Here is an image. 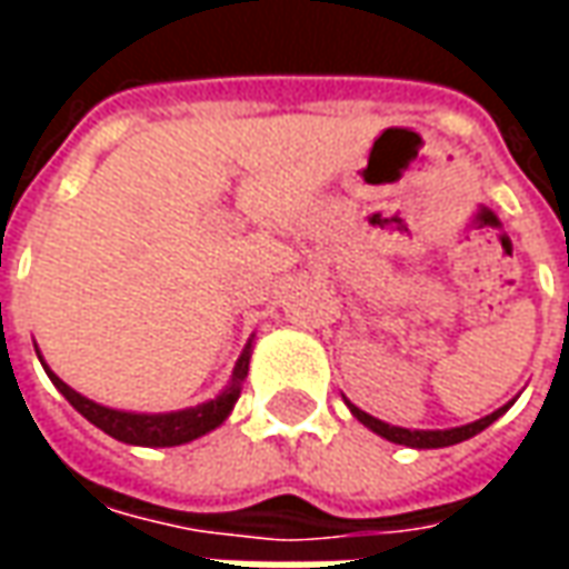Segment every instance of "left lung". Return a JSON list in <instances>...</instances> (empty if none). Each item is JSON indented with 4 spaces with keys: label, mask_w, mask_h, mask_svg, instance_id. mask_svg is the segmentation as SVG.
I'll list each match as a JSON object with an SVG mask.
<instances>
[{
    "label": "left lung",
    "mask_w": 569,
    "mask_h": 569,
    "mask_svg": "<svg viewBox=\"0 0 569 569\" xmlns=\"http://www.w3.org/2000/svg\"><path fill=\"white\" fill-rule=\"evenodd\" d=\"M509 406H512V402H509ZM509 406L497 408L493 415L476 420V423H466V427H453V429H402V427H390V423H383V420H375L371 415H366V411H359V408L353 406H350V411H353V418H357L359 423H366L371 432H378V436H383L387 441L408 445V448H448V445L472 439L476 432L490 427L493 420L500 418L502 411H509Z\"/></svg>",
    "instance_id": "obj_1"
}]
</instances>
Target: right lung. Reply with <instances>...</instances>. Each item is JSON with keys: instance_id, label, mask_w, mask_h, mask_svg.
Instances as JSON below:
<instances>
[{"instance_id": "obj_1", "label": "right lung", "mask_w": 569, "mask_h": 569, "mask_svg": "<svg viewBox=\"0 0 569 569\" xmlns=\"http://www.w3.org/2000/svg\"><path fill=\"white\" fill-rule=\"evenodd\" d=\"M44 371H48V378L54 381L57 390L67 396L69 406L91 420L93 427H100L103 432H109L112 439L128 441V445H146V448H170V445H182V441L198 439V436L216 429L228 415H231L237 396H240V383H243V378H247L249 371V345L247 350H243V357L237 359L234 378L224 387L222 396H216V399H210V402H203V406L198 408L173 411V415H130V411H116V408L97 406L91 399H84L81 393H76L72 387H67L51 369Z\"/></svg>"}]
</instances>
